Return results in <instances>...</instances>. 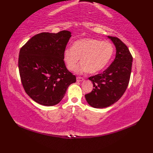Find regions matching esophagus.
<instances>
[{"label": "esophagus", "mask_w": 153, "mask_h": 153, "mask_svg": "<svg viewBox=\"0 0 153 153\" xmlns=\"http://www.w3.org/2000/svg\"><path fill=\"white\" fill-rule=\"evenodd\" d=\"M76 80H77V82H82V81H83L84 79L83 78V77H76Z\"/></svg>", "instance_id": "esophagus-1"}]
</instances>
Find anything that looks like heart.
<instances>
[{"mask_svg":"<svg viewBox=\"0 0 153 153\" xmlns=\"http://www.w3.org/2000/svg\"><path fill=\"white\" fill-rule=\"evenodd\" d=\"M114 47L108 41H99L92 38H83L74 42L72 47L63 53V60L68 70L74 71L79 64L77 74L88 72L97 74L103 70L110 62Z\"/></svg>","mask_w":153,"mask_h":153,"instance_id":"1","label":"heart"}]
</instances>
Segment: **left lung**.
Segmentation results:
<instances>
[{
    "instance_id": "left-lung-1",
    "label": "left lung",
    "mask_w": 153,
    "mask_h": 153,
    "mask_svg": "<svg viewBox=\"0 0 153 153\" xmlns=\"http://www.w3.org/2000/svg\"><path fill=\"white\" fill-rule=\"evenodd\" d=\"M116 49L115 59L101 74L91 76L93 91L85 95L87 102L96 108H106L121 98L130 79L133 57L128 47L118 37L108 36Z\"/></svg>"
}]
</instances>
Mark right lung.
<instances>
[{
  "label": "right lung",
  "instance_id": "1",
  "mask_svg": "<svg viewBox=\"0 0 153 153\" xmlns=\"http://www.w3.org/2000/svg\"><path fill=\"white\" fill-rule=\"evenodd\" d=\"M69 31L43 33L31 37L19 51L18 68L25 93L44 106L59 103L76 76L68 70L63 53L71 37Z\"/></svg>",
  "mask_w": 153,
  "mask_h": 153
}]
</instances>
